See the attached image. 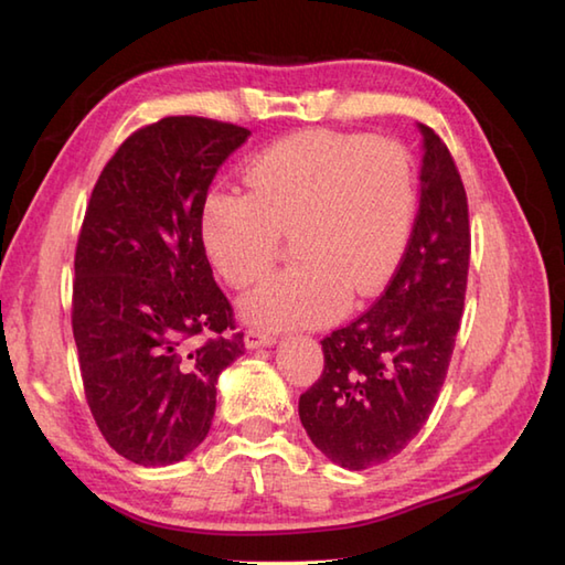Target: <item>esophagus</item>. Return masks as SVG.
<instances>
[{"label": "esophagus", "mask_w": 565, "mask_h": 565, "mask_svg": "<svg viewBox=\"0 0 565 565\" xmlns=\"http://www.w3.org/2000/svg\"><path fill=\"white\" fill-rule=\"evenodd\" d=\"M276 344V334L264 332V330H247L245 332V347L247 350H259V347H271Z\"/></svg>", "instance_id": "34e87169"}]
</instances>
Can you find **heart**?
<instances>
[{
  "label": "heart",
  "mask_w": 565,
  "mask_h": 565,
  "mask_svg": "<svg viewBox=\"0 0 565 565\" xmlns=\"http://www.w3.org/2000/svg\"><path fill=\"white\" fill-rule=\"evenodd\" d=\"M249 191L213 189L201 206L203 249L231 286H247L294 235V267L239 298L257 328H306L379 294L405 255L415 170L395 140L306 130L274 142L245 172Z\"/></svg>",
  "instance_id": "1"
}]
</instances>
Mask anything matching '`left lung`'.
Instances as JSON below:
<instances>
[{
    "instance_id": "1",
    "label": "left lung",
    "mask_w": 565,
    "mask_h": 565,
    "mask_svg": "<svg viewBox=\"0 0 565 565\" xmlns=\"http://www.w3.org/2000/svg\"><path fill=\"white\" fill-rule=\"evenodd\" d=\"M423 134L419 211L379 301L322 340L326 369L298 401L310 441L350 471L401 454L431 413L459 332L471 231L461 174L435 130Z\"/></svg>"
}]
</instances>
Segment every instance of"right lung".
Instances as JSON below:
<instances>
[{"instance_id":"1","label":"right lung","mask_w":565,"mask_h":565,"mask_svg":"<svg viewBox=\"0 0 565 565\" xmlns=\"http://www.w3.org/2000/svg\"><path fill=\"white\" fill-rule=\"evenodd\" d=\"M249 130L170 116L136 130L92 191L75 255L72 332L89 411L128 461L170 466L206 439L221 371L245 354L215 286L201 206ZM199 333H213L203 345Z\"/></svg>"}]
</instances>
